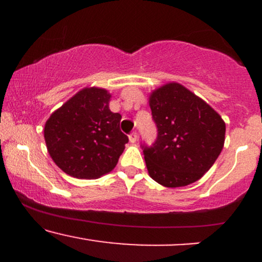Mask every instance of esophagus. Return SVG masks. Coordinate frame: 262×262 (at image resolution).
I'll return each instance as SVG.
<instances>
[{"instance_id":"esophagus-1","label":"esophagus","mask_w":262,"mask_h":262,"mask_svg":"<svg viewBox=\"0 0 262 262\" xmlns=\"http://www.w3.org/2000/svg\"><path fill=\"white\" fill-rule=\"evenodd\" d=\"M138 139H139V137H138V133L137 132H133L130 135H129V141H130L132 144H135L138 141Z\"/></svg>"}]
</instances>
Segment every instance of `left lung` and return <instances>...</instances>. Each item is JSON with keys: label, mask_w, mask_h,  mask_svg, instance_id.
<instances>
[{"label": "left lung", "mask_w": 262, "mask_h": 262, "mask_svg": "<svg viewBox=\"0 0 262 262\" xmlns=\"http://www.w3.org/2000/svg\"><path fill=\"white\" fill-rule=\"evenodd\" d=\"M149 106L158 127V139L143 150L150 177L171 188L198 181L224 146L222 117L179 82L154 90Z\"/></svg>", "instance_id": "left-lung-1"}]
</instances>
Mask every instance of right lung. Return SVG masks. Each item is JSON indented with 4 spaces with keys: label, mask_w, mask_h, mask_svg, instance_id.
Instances as JSON below:
<instances>
[{
    "label": "right lung",
    "mask_w": 262,
    "mask_h": 262,
    "mask_svg": "<svg viewBox=\"0 0 262 262\" xmlns=\"http://www.w3.org/2000/svg\"><path fill=\"white\" fill-rule=\"evenodd\" d=\"M111 97L107 90L85 87L45 123L48 152L68 175L93 180L116 167L128 137L119 129L121 114L111 112Z\"/></svg>",
    "instance_id": "right-lung-1"
}]
</instances>
